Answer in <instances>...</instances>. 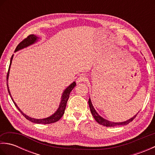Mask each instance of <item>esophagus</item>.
I'll return each instance as SVG.
<instances>
[{
    "label": "esophagus",
    "instance_id": "obj_1",
    "mask_svg": "<svg viewBox=\"0 0 155 155\" xmlns=\"http://www.w3.org/2000/svg\"><path fill=\"white\" fill-rule=\"evenodd\" d=\"M88 80V78L86 75H81L78 78L77 82L78 83H81V82H85Z\"/></svg>",
    "mask_w": 155,
    "mask_h": 155
}]
</instances>
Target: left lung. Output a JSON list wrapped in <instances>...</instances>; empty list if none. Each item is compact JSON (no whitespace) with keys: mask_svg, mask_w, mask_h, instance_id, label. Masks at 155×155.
<instances>
[{"mask_svg":"<svg viewBox=\"0 0 155 155\" xmlns=\"http://www.w3.org/2000/svg\"><path fill=\"white\" fill-rule=\"evenodd\" d=\"M88 104H89V107H90V110L92 114H93V116L94 117V118L95 119L98 123H99L101 125H103V126L105 127H115V126H120V125H127L128 123H130V122H132L134 118H135V117H137V114L135 115V116H134L133 118H130V119H128L127 121H124V122H121V123H113V122H110V121H108L106 119H104V118H102L101 116H99V114H98L95 109L94 108L93 104H92L91 103V98H89V100H88Z\"/></svg>","mask_w":155,"mask_h":155,"instance_id":"1","label":"left lung"}]
</instances>
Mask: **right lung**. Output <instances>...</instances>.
I'll return each mask as SVG.
<instances>
[{
  "label": "right lung",
  "mask_w": 155,
  "mask_h": 155,
  "mask_svg": "<svg viewBox=\"0 0 155 155\" xmlns=\"http://www.w3.org/2000/svg\"><path fill=\"white\" fill-rule=\"evenodd\" d=\"M37 38L38 37H36L35 35H30L27 38H25L24 40L22 41L18 45L17 47H16V49H15V52L17 51L20 49H22L25 47H27L28 46L31 45L32 44L35 43V42L37 41ZM13 56H12L11 59V62H10V65H9V67H8V71L7 72V76H6V85H7V88H8V93L9 95L11 96V98L12 101H13V103H14L16 107V108H18V110L21 112V113L26 118H27V120H30L31 122H32V123H37V124H51V123H56V122L58 121L60 118L62 117V115L64 114V110H65V108H66V105H67V101L68 99L69 98V95H70L71 92L72 91V90L74 88V87L76 86V83L75 82H73L71 85H69V87H68L67 88H66L65 91H64L63 94L62 95V97H61V103L60 105H59V107L58 108V110L56 111V113H54V114H53L52 115V116L49 117L48 118H43V119H36V118H32L29 117L28 116H27L25 114H24L22 113V112L21 110V109L18 107L17 105L15 103V101H13L12 98L11 97V93H10L9 91V88H8V76H9V70H10V67H11V65L12 63V59Z\"/></svg>",
  "instance_id": "1"
}]
</instances>
